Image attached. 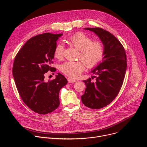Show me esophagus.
Wrapping results in <instances>:
<instances>
[{
    "label": "esophagus",
    "mask_w": 147,
    "mask_h": 147,
    "mask_svg": "<svg viewBox=\"0 0 147 147\" xmlns=\"http://www.w3.org/2000/svg\"><path fill=\"white\" fill-rule=\"evenodd\" d=\"M67 80H68V82L69 83H73V82H76L77 81L74 79H73L71 78H67Z\"/></svg>",
    "instance_id": "1"
}]
</instances>
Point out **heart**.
Masks as SVG:
<instances>
[{"label": "heart", "instance_id": "1", "mask_svg": "<svg viewBox=\"0 0 147 147\" xmlns=\"http://www.w3.org/2000/svg\"><path fill=\"white\" fill-rule=\"evenodd\" d=\"M69 44L79 50L78 58L85 62L79 60L76 61H68L60 65V71L66 76L76 78L84 70L85 65L88 68L96 66L102 60L105 48L102 41L94 40L84 34L78 32L73 35L68 40ZM63 45L57 44L53 51L54 57L57 59H61L63 56Z\"/></svg>", "mask_w": 147, "mask_h": 147}]
</instances>
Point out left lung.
Instances as JSON below:
<instances>
[{"label": "left lung", "mask_w": 147, "mask_h": 147, "mask_svg": "<svg viewBox=\"0 0 147 147\" xmlns=\"http://www.w3.org/2000/svg\"><path fill=\"white\" fill-rule=\"evenodd\" d=\"M94 32L104 45L102 61L91 72L96 76L83 81L86 86L81 100L87 107L98 109L107 106L118 95L127 69V57L124 47L111 33L101 28H86Z\"/></svg>", "instance_id": "1"}]
</instances>
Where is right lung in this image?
<instances>
[{
  "label": "right lung",
  "instance_id": "right-lung-1",
  "mask_svg": "<svg viewBox=\"0 0 147 147\" xmlns=\"http://www.w3.org/2000/svg\"><path fill=\"white\" fill-rule=\"evenodd\" d=\"M63 34L44 33L30 38L16 55L13 76L20 97L35 113L46 115L58 108L60 89L67 83L63 75L57 73L54 80L46 81L51 67L56 41Z\"/></svg>",
  "mask_w": 147,
  "mask_h": 147
}]
</instances>
